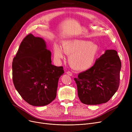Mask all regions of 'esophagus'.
Masks as SVG:
<instances>
[{
	"label": "esophagus",
	"instance_id": "1",
	"mask_svg": "<svg viewBox=\"0 0 132 132\" xmlns=\"http://www.w3.org/2000/svg\"><path fill=\"white\" fill-rule=\"evenodd\" d=\"M66 73H67L68 75H70V76H72V75H73L72 73L71 72H70V71H67V72H66Z\"/></svg>",
	"mask_w": 132,
	"mask_h": 132
}]
</instances>
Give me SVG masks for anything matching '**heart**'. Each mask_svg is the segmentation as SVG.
<instances>
[{"instance_id": "heart-1", "label": "heart", "mask_w": 132, "mask_h": 132, "mask_svg": "<svg viewBox=\"0 0 132 132\" xmlns=\"http://www.w3.org/2000/svg\"><path fill=\"white\" fill-rule=\"evenodd\" d=\"M62 48L57 44L54 46V57L57 59L64 57V52L69 55L68 62L75 70H85L94 63L98 51L97 45L90 41L73 39L64 41Z\"/></svg>"}]
</instances>
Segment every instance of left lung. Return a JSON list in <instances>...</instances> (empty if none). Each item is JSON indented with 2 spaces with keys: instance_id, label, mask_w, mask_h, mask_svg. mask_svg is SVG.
Returning <instances> with one entry per match:
<instances>
[{
  "instance_id": "obj_1",
  "label": "left lung",
  "mask_w": 132,
  "mask_h": 132,
  "mask_svg": "<svg viewBox=\"0 0 132 132\" xmlns=\"http://www.w3.org/2000/svg\"><path fill=\"white\" fill-rule=\"evenodd\" d=\"M121 67L117 52L106 50L91 68L74 78L80 101L87 105L108 102L119 88Z\"/></svg>"
}]
</instances>
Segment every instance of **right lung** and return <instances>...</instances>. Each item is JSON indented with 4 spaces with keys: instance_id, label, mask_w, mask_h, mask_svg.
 <instances>
[{
    "instance_id": "obj_1",
    "label": "right lung",
    "mask_w": 132,
    "mask_h": 132,
    "mask_svg": "<svg viewBox=\"0 0 132 132\" xmlns=\"http://www.w3.org/2000/svg\"><path fill=\"white\" fill-rule=\"evenodd\" d=\"M51 51L43 39L27 35L20 44L12 62L14 85L22 98L33 106L50 104L57 95L63 67L51 64Z\"/></svg>"
}]
</instances>
